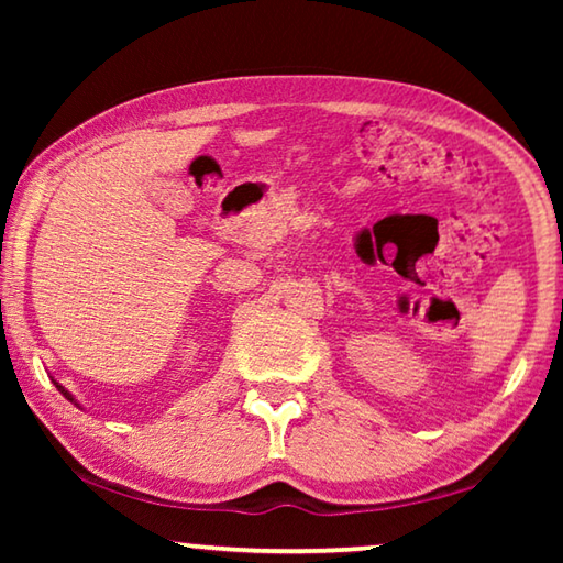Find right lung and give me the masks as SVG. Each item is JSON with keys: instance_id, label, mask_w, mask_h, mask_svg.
<instances>
[{"instance_id": "1", "label": "right lung", "mask_w": 563, "mask_h": 563, "mask_svg": "<svg viewBox=\"0 0 563 563\" xmlns=\"http://www.w3.org/2000/svg\"><path fill=\"white\" fill-rule=\"evenodd\" d=\"M54 385H56V387H59V393H62V395H64V397H66V399H71V402H74V397H71V395H69V393H66V389H64V387H62V385H59V383H54ZM74 405H76V402H74Z\"/></svg>"}]
</instances>
